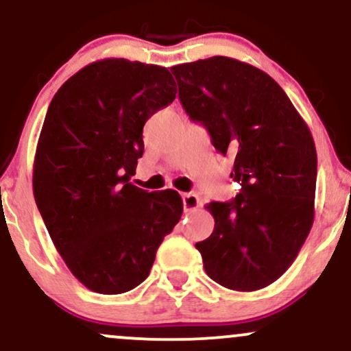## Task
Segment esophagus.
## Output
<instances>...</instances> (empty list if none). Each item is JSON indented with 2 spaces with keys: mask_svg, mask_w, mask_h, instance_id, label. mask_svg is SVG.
<instances>
[{
  "mask_svg": "<svg viewBox=\"0 0 351 351\" xmlns=\"http://www.w3.org/2000/svg\"><path fill=\"white\" fill-rule=\"evenodd\" d=\"M181 198H183L184 211H193V209L199 206V198L195 195V193H183Z\"/></svg>",
  "mask_w": 351,
  "mask_h": 351,
  "instance_id": "34e87169",
  "label": "esophagus"
}]
</instances>
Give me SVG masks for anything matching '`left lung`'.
Wrapping results in <instances>:
<instances>
[{
    "label": "left lung",
    "mask_w": 351,
    "mask_h": 351,
    "mask_svg": "<svg viewBox=\"0 0 351 351\" xmlns=\"http://www.w3.org/2000/svg\"><path fill=\"white\" fill-rule=\"evenodd\" d=\"M180 102L234 158L241 184L211 201L215 231L196 243L213 280L231 291L267 287L291 267L313 224L317 152L307 123L279 84L251 64L215 56L171 67Z\"/></svg>",
    "instance_id": "obj_1"
}]
</instances>
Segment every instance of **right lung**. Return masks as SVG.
I'll return each instance as SVG.
<instances>
[{"mask_svg": "<svg viewBox=\"0 0 351 351\" xmlns=\"http://www.w3.org/2000/svg\"><path fill=\"white\" fill-rule=\"evenodd\" d=\"M167 67L102 59L74 74L47 108L33 191L56 249L90 291L115 295L147 279L183 213L173 189L130 183L143 125L176 97Z\"/></svg>", "mask_w": 351, "mask_h": 351, "instance_id": "1", "label": "right lung"}]
</instances>
